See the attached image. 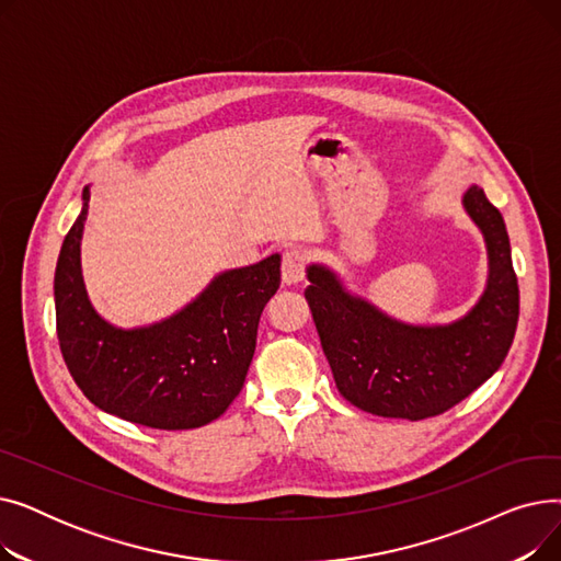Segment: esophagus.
I'll list each match as a JSON object with an SVG mask.
<instances>
[{
	"instance_id": "1",
	"label": "esophagus",
	"mask_w": 561,
	"mask_h": 561,
	"mask_svg": "<svg viewBox=\"0 0 561 561\" xmlns=\"http://www.w3.org/2000/svg\"><path fill=\"white\" fill-rule=\"evenodd\" d=\"M307 275V254L300 248H290L282 254V279L284 284H300Z\"/></svg>"
}]
</instances>
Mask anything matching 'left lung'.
Segmentation results:
<instances>
[{
    "instance_id": "8db88e82",
    "label": "left lung",
    "mask_w": 561,
    "mask_h": 561,
    "mask_svg": "<svg viewBox=\"0 0 561 561\" xmlns=\"http://www.w3.org/2000/svg\"><path fill=\"white\" fill-rule=\"evenodd\" d=\"M489 250V284L468 316L414 328L352 298L322 265H309L311 307L339 393L375 416L423 421L459 404L500 368L518 325V279L507 227L480 186L463 195Z\"/></svg>"
}]
</instances>
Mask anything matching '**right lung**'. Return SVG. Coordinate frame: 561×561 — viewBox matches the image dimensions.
<instances>
[{
    "label": "right lung",
    "instance_id": "add662e5",
    "mask_svg": "<svg viewBox=\"0 0 561 561\" xmlns=\"http://www.w3.org/2000/svg\"><path fill=\"white\" fill-rule=\"evenodd\" d=\"M83 209L54 273L56 336L77 387L95 407L152 430L216 421L241 393L259 320L279 288V254L218 275L184 311L152 328L117 330L88 302L79 243Z\"/></svg>",
    "mask_w": 561,
    "mask_h": 561
}]
</instances>
